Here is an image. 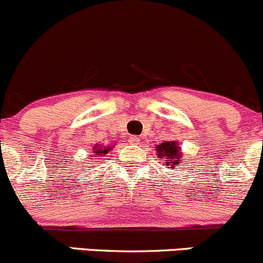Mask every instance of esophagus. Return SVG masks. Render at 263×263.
<instances>
[{"instance_id": "esophagus-1", "label": "esophagus", "mask_w": 263, "mask_h": 263, "mask_svg": "<svg viewBox=\"0 0 263 263\" xmlns=\"http://www.w3.org/2000/svg\"><path fill=\"white\" fill-rule=\"evenodd\" d=\"M129 142H130L132 144L138 145V144H140V138L139 137H135V135H132V137L129 138Z\"/></svg>"}]
</instances>
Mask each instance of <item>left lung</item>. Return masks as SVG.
<instances>
[{
  "mask_svg": "<svg viewBox=\"0 0 263 263\" xmlns=\"http://www.w3.org/2000/svg\"><path fill=\"white\" fill-rule=\"evenodd\" d=\"M156 152L157 157L163 159L166 166H168V168H175L176 164L180 163L181 152L176 142L161 143L156 147Z\"/></svg>",
  "mask_w": 263,
  "mask_h": 263,
  "instance_id": "1",
  "label": "left lung"
}]
</instances>
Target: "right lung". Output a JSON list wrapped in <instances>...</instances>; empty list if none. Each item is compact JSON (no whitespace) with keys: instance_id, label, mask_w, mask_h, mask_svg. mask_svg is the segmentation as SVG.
Masks as SVG:
<instances>
[{"instance_id":"right-lung-1","label":"right lung","mask_w":263,"mask_h":263,"mask_svg":"<svg viewBox=\"0 0 263 263\" xmlns=\"http://www.w3.org/2000/svg\"><path fill=\"white\" fill-rule=\"evenodd\" d=\"M110 148H111V147H105V148H102V147H95V152H93L95 156L100 157V156H102V154H107V153H109Z\"/></svg>"}]
</instances>
